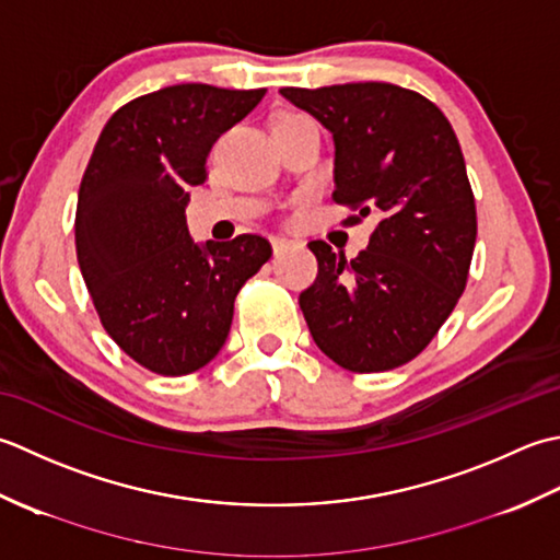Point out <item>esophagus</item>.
Wrapping results in <instances>:
<instances>
[{
	"mask_svg": "<svg viewBox=\"0 0 560 560\" xmlns=\"http://www.w3.org/2000/svg\"><path fill=\"white\" fill-rule=\"evenodd\" d=\"M292 242L290 238H284V236H272V250H276V254H282L284 248H288Z\"/></svg>",
	"mask_w": 560,
	"mask_h": 560,
	"instance_id": "1",
	"label": "esophagus"
}]
</instances>
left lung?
I'll return each mask as SVG.
<instances>
[{"label": "left lung", "mask_w": 560, "mask_h": 560, "mask_svg": "<svg viewBox=\"0 0 560 560\" xmlns=\"http://www.w3.org/2000/svg\"><path fill=\"white\" fill-rule=\"evenodd\" d=\"M334 135V200L382 217L355 258L310 242L318 260L300 306L314 343L350 372H386L423 352L459 302L476 202L459 140L416 91L384 84L280 89Z\"/></svg>", "instance_id": "left-lung-1"}]
</instances>
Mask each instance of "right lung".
I'll return each mask as SVG.
<instances>
[{
    "mask_svg": "<svg viewBox=\"0 0 560 560\" xmlns=\"http://www.w3.org/2000/svg\"><path fill=\"white\" fill-rule=\"evenodd\" d=\"M266 89L176 84L113 113L77 200V260L108 336L164 376L205 368L230 336L234 300L272 256L268 238L196 244L188 190L208 178L217 137Z\"/></svg>",
    "mask_w": 560,
    "mask_h": 560,
    "instance_id": "right-lung-1",
    "label": "right lung"
}]
</instances>
